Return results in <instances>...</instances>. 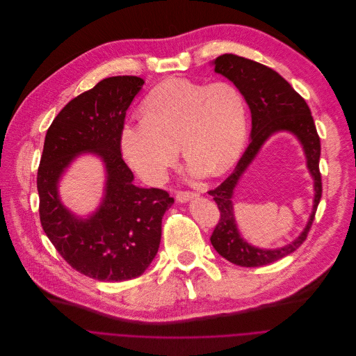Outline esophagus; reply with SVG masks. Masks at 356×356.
<instances>
[{
  "instance_id": "1",
  "label": "esophagus",
  "mask_w": 356,
  "mask_h": 356,
  "mask_svg": "<svg viewBox=\"0 0 356 356\" xmlns=\"http://www.w3.org/2000/svg\"><path fill=\"white\" fill-rule=\"evenodd\" d=\"M196 196H197V193L193 191H177V193H175V197L178 202H188Z\"/></svg>"
}]
</instances>
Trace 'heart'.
I'll return each mask as SVG.
<instances>
[{
	"label": "heart",
	"mask_w": 356,
	"mask_h": 356,
	"mask_svg": "<svg viewBox=\"0 0 356 356\" xmlns=\"http://www.w3.org/2000/svg\"><path fill=\"white\" fill-rule=\"evenodd\" d=\"M140 115L141 122L122 129L120 146L129 165L153 185L178 161V146L193 175L213 177L233 168L245 146V101L229 81L167 80L141 102Z\"/></svg>",
	"instance_id": "obj_1"
}]
</instances>
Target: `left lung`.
<instances>
[{
  "label": "left lung",
  "instance_id": "8db88e82",
  "mask_svg": "<svg viewBox=\"0 0 356 356\" xmlns=\"http://www.w3.org/2000/svg\"><path fill=\"white\" fill-rule=\"evenodd\" d=\"M215 71L227 77L244 95L252 118L251 141L234 171L209 195L218 203L220 219L210 237L211 245L227 261L240 266H262L272 264L298 250L310 232L321 199L320 137L309 105L292 86L272 68L236 54H222L215 60ZM277 129H289L302 141L308 166L315 178L314 213L305 232L298 241L279 250H259L245 243L238 234L232 215V189L239 177L259 151L263 141Z\"/></svg>",
  "mask_w": 356,
  "mask_h": 356
}]
</instances>
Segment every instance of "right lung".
Returning a JSON list of instances; mask_svg holds the SVG:
<instances>
[{
    "label": "right lung",
    "instance_id": "add662e5",
    "mask_svg": "<svg viewBox=\"0 0 356 356\" xmlns=\"http://www.w3.org/2000/svg\"><path fill=\"white\" fill-rule=\"evenodd\" d=\"M145 81L116 76L71 99L47 129L38 168L42 227L64 261L105 282L140 276L161 241L164 213L174 197L164 189L138 188L122 159L126 111ZM92 151L106 161L107 195L94 217L79 221L59 203L56 182L77 154Z\"/></svg>",
    "mask_w": 356,
    "mask_h": 356
}]
</instances>
